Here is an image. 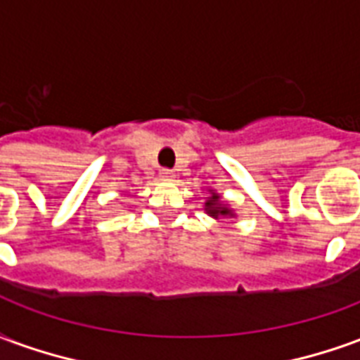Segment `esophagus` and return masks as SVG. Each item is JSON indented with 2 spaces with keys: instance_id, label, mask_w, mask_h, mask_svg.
Returning <instances> with one entry per match:
<instances>
[{
  "instance_id": "esophagus-1",
  "label": "esophagus",
  "mask_w": 360,
  "mask_h": 360,
  "mask_svg": "<svg viewBox=\"0 0 360 360\" xmlns=\"http://www.w3.org/2000/svg\"><path fill=\"white\" fill-rule=\"evenodd\" d=\"M160 177H162V181H173L175 179V173H173L172 169H162V172H160Z\"/></svg>"
}]
</instances>
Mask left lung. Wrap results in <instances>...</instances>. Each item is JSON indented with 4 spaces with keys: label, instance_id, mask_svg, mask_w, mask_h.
<instances>
[{
    "label": "left lung",
    "instance_id": "8db88e82",
    "mask_svg": "<svg viewBox=\"0 0 360 360\" xmlns=\"http://www.w3.org/2000/svg\"><path fill=\"white\" fill-rule=\"evenodd\" d=\"M204 206H206V208H204V210H206V214H208V216H212V218L219 219V218H227V216H233V210H231L227 204L221 202V198H219L218 193H212V195L208 196V200H206V204H204Z\"/></svg>",
    "mask_w": 360,
    "mask_h": 360
}]
</instances>
